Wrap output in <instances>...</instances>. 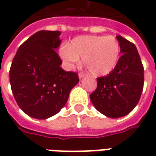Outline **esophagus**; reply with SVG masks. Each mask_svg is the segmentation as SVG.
<instances>
[{
    "label": "esophagus",
    "mask_w": 156,
    "mask_h": 156,
    "mask_svg": "<svg viewBox=\"0 0 156 156\" xmlns=\"http://www.w3.org/2000/svg\"><path fill=\"white\" fill-rule=\"evenodd\" d=\"M84 76H85L84 73H78V78H79V79L83 78Z\"/></svg>",
    "instance_id": "esophagus-1"
}]
</instances>
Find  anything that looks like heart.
I'll return each mask as SVG.
<instances>
[{"label": "heart", "instance_id": "heart-1", "mask_svg": "<svg viewBox=\"0 0 156 156\" xmlns=\"http://www.w3.org/2000/svg\"><path fill=\"white\" fill-rule=\"evenodd\" d=\"M120 53V45L112 36L84 35L75 37L59 51L61 59L68 69L80 62V57L85 66L94 76H105L117 65Z\"/></svg>", "mask_w": 156, "mask_h": 156}]
</instances>
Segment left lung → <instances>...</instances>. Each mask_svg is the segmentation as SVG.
Wrapping results in <instances>:
<instances>
[{
	"label": "left lung",
	"instance_id": "8db88e82",
	"mask_svg": "<svg viewBox=\"0 0 156 156\" xmlns=\"http://www.w3.org/2000/svg\"><path fill=\"white\" fill-rule=\"evenodd\" d=\"M121 57L108 76L97 78L98 86L90 94L95 108L112 119L124 117L137 105L144 86V68L135 45L116 36Z\"/></svg>",
	"mask_w": 156,
	"mask_h": 156
}]
</instances>
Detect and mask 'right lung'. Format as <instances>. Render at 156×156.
Here are the masks:
<instances>
[{
    "label": "right lung",
    "mask_w": 156,
    "mask_h": 156,
    "mask_svg": "<svg viewBox=\"0 0 156 156\" xmlns=\"http://www.w3.org/2000/svg\"><path fill=\"white\" fill-rule=\"evenodd\" d=\"M61 32L39 31L24 41L10 68V83L22 111L37 119L53 116L64 107L72 88L79 82L73 72L60 67L56 50Z\"/></svg>",
    "instance_id": "1"
}]
</instances>
